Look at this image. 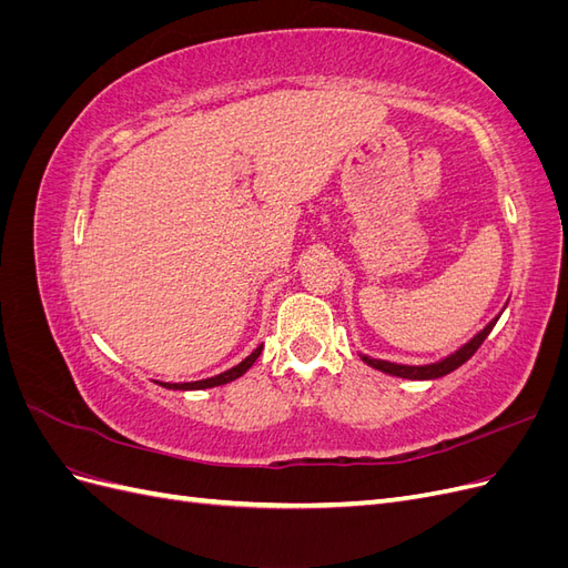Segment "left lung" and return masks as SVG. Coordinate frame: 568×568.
I'll use <instances>...</instances> for the list:
<instances>
[{"instance_id":"1","label":"left lung","mask_w":568,"mask_h":568,"mask_svg":"<svg viewBox=\"0 0 568 568\" xmlns=\"http://www.w3.org/2000/svg\"><path fill=\"white\" fill-rule=\"evenodd\" d=\"M495 322H497V317L493 322H488L486 329L478 332L469 343H464L459 351H455L448 357H443L440 363H434V365H422V367L398 365V363H388V359H374V357H367V355H363V359H365L369 367L379 369V372H386V374H393V376H403V379H438V376L450 374V372H455L457 367H462L464 363H467V359L478 351L480 343L486 341V336L490 334Z\"/></svg>"}]
</instances>
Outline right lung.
<instances>
[{"instance_id":"obj_1","label":"right lung","mask_w":568,"mask_h":568,"mask_svg":"<svg viewBox=\"0 0 568 568\" xmlns=\"http://www.w3.org/2000/svg\"><path fill=\"white\" fill-rule=\"evenodd\" d=\"M261 351H263V346L261 348H255L246 359H242V363H239L236 367H232V369H227V372H222V374H217V376H211V379H201V382H189V384H161V386H165V388H173V390H199V388H213V386H222V384H230V382H234V379H239V376H242L255 359H257V355H261Z\"/></svg>"}]
</instances>
